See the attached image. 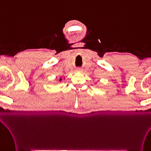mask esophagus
Returning <instances> with one entry per match:
<instances>
[{
	"label": "esophagus",
	"mask_w": 151,
	"mask_h": 151,
	"mask_svg": "<svg viewBox=\"0 0 151 151\" xmlns=\"http://www.w3.org/2000/svg\"><path fill=\"white\" fill-rule=\"evenodd\" d=\"M77 70H78V71H81V69H80V68H78V69H77Z\"/></svg>",
	"instance_id": "esophagus-1"
}]
</instances>
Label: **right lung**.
Returning <instances> with one entry per match:
<instances>
[{
  "label": "right lung",
  "mask_w": 151,
  "mask_h": 151,
  "mask_svg": "<svg viewBox=\"0 0 151 151\" xmlns=\"http://www.w3.org/2000/svg\"><path fill=\"white\" fill-rule=\"evenodd\" d=\"M61 80H62V79L60 78V80H59V81H61Z\"/></svg>",
  "instance_id": "right-lung-1"
}]
</instances>
